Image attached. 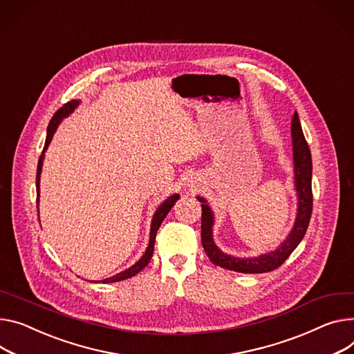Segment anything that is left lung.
Here are the masks:
<instances>
[{"label": "left lung", "instance_id": "obj_1", "mask_svg": "<svg viewBox=\"0 0 354 354\" xmlns=\"http://www.w3.org/2000/svg\"><path fill=\"white\" fill-rule=\"evenodd\" d=\"M292 143H293V162H295V187L297 192V215L295 225L288 235V238L281 243L278 250L269 254L261 255L258 258H236L224 254L218 247L215 245L212 239V225L214 215L207 201L203 197H197L200 200L203 214H201V242L204 251L209 261L216 265L230 270L242 272V274H263L279 268L288 257L295 251L306 234L312 207H313V196H312V156L308 142L304 136L301 122H299L297 113L292 118Z\"/></svg>", "mask_w": 354, "mask_h": 354}]
</instances>
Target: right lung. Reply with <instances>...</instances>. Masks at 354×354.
<instances>
[{
    "instance_id": "right-lung-1",
    "label": "right lung",
    "mask_w": 354,
    "mask_h": 354,
    "mask_svg": "<svg viewBox=\"0 0 354 354\" xmlns=\"http://www.w3.org/2000/svg\"><path fill=\"white\" fill-rule=\"evenodd\" d=\"M79 104V100H71L68 103H65L61 109H58V112L52 116L49 124H48V133H46V140H45V146H44V150H42V154L39 157V161H38V169H37V203L39 201V177H41V171H42V162H44V153L45 150L48 149L50 140H52V136L53 133H55L58 124L62 122L64 118L69 116L73 109ZM180 198L178 194H174L171 197H169L165 203H162L154 212L153 215V221H151V228H150V241H149V247L145 252V255L136 262L133 266H130L129 269L120 272V274L112 277V278H107V279H103L102 282L103 283H112V282H119V281H124V279H129L131 277H134L136 274H139V272L147 266V263L150 262L151 257H153V251H154V241H156V234H157V230L160 228L162 220L166 218V215L169 214V211L174 207L176 201Z\"/></svg>"
}]
</instances>
